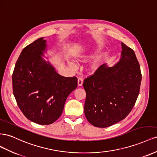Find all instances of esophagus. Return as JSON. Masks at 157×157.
<instances>
[{
	"instance_id": "1",
	"label": "esophagus",
	"mask_w": 157,
	"mask_h": 157,
	"mask_svg": "<svg viewBox=\"0 0 157 157\" xmlns=\"http://www.w3.org/2000/svg\"><path fill=\"white\" fill-rule=\"evenodd\" d=\"M83 79L82 78H79L78 79V86H82L83 85Z\"/></svg>"
}]
</instances>
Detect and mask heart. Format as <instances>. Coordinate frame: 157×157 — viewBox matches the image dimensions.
Here are the masks:
<instances>
[{"label":"heart","mask_w":157,"mask_h":157,"mask_svg":"<svg viewBox=\"0 0 157 157\" xmlns=\"http://www.w3.org/2000/svg\"><path fill=\"white\" fill-rule=\"evenodd\" d=\"M78 59H79V60H86V59H87V56L86 55H80L79 57H78ZM98 60H97L95 63H94L93 64V66H92V69H95L98 66ZM72 65V64H71Z\"/></svg>","instance_id":"1"}]
</instances>
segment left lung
Wrapping results in <instances>:
<instances>
[{
  "instance_id": "left-lung-1",
  "label": "left lung",
  "mask_w": 157,
  "mask_h": 157,
  "mask_svg": "<svg viewBox=\"0 0 157 157\" xmlns=\"http://www.w3.org/2000/svg\"><path fill=\"white\" fill-rule=\"evenodd\" d=\"M122 47V56L115 66L102 64L84 79V113L89 122L95 127L106 128L124 120L140 93V64L133 49L123 43Z\"/></svg>"
}]
</instances>
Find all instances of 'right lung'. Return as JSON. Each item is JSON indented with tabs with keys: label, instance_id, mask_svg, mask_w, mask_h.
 I'll return each instance as SVG.
<instances>
[{
	"label": "right lung",
	"instance_id": "obj_1",
	"mask_svg": "<svg viewBox=\"0 0 157 157\" xmlns=\"http://www.w3.org/2000/svg\"><path fill=\"white\" fill-rule=\"evenodd\" d=\"M46 41L39 38L22 50L12 74L13 93L25 117L40 125L55 122L67 97L78 86L76 77H64L41 56Z\"/></svg>",
	"mask_w": 157,
	"mask_h": 157
}]
</instances>
